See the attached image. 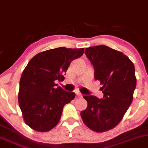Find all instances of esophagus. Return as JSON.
Returning <instances> with one entry per match:
<instances>
[{"mask_svg":"<svg viewBox=\"0 0 148 148\" xmlns=\"http://www.w3.org/2000/svg\"><path fill=\"white\" fill-rule=\"evenodd\" d=\"M76 96H78V97H82V94L80 93L79 91H76Z\"/></svg>","mask_w":148,"mask_h":148,"instance_id":"esophagus-1","label":"esophagus"}]
</instances>
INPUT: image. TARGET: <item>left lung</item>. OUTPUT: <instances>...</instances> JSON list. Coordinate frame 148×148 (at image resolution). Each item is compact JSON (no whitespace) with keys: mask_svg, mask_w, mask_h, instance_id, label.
I'll return each mask as SVG.
<instances>
[{"mask_svg":"<svg viewBox=\"0 0 148 148\" xmlns=\"http://www.w3.org/2000/svg\"><path fill=\"white\" fill-rule=\"evenodd\" d=\"M94 69V79L103 85V99L85 95L88 107L81 111L85 125L97 132L112 129L122 120L133 99L136 85L132 62L122 52L106 45L85 49Z\"/></svg>","mask_w":148,"mask_h":148,"instance_id":"8db88e82","label":"left lung"}]
</instances>
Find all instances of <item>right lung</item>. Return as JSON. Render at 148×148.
Masks as SVG:
<instances>
[{"mask_svg":"<svg viewBox=\"0 0 148 148\" xmlns=\"http://www.w3.org/2000/svg\"><path fill=\"white\" fill-rule=\"evenodd\" d=\"M84 48L58 47L36 54L29 60L20 80L18 103L25 122L38 132L54 128L61 117L63 107L75 97L56 81H63L71 62L79 58Z\"/></svg>","mask_w":148,"mask_h":148,"instance_id":"obj_1","label":"right lung"}]
</instances>
